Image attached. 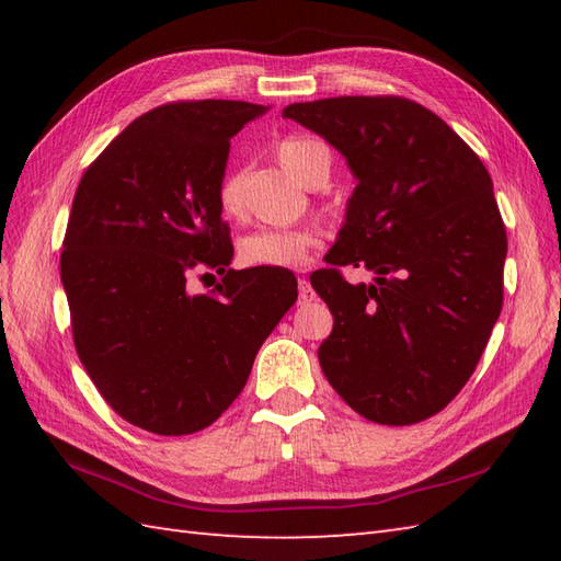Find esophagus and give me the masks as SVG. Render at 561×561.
Instances as JSON below:
<instances>
[{
	"instance_id": "obj_1",
	"label": "esophagus",
	"mask_w": 561,
	"mask_h": 561,
	"mask_svg": "<svg viewBox=\"0 0 561 561\" xmlns=\"http://www.w3.org/2000/svg\"><path fill=\"white\" fill-rule=\"evenodd\" d=\"M313 299H316V291L311 287V282H308L306 277H301L299 279V304H308V301H313Z\"/></svg>"
}]
</instances>
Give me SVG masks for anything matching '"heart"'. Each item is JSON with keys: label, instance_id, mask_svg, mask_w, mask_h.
I'll return each mask as SVG.
<instances>
[{"label": "heart", "instance_id": "obj_1", "mask_svg": "<svg viewBox=\"0 0 561 561\" xmlns=\"http://www.w3.org/2000/svg\"><path fill=\"white\" fill-rule=\"evenodd\" d=\"M277 161L282 169L304 185H311L316 178L330 171V153L323 141L311 137H287L277 145ZM243 175L238 169H229L219 183V207L226 214L241 209ZM320 231L316 224H299L277 229V226H260L238 238V260L248 267H301L308 253L318 245Z\"/></svg>", "mask_w": 561, "mask_h": 561}]
</instances>
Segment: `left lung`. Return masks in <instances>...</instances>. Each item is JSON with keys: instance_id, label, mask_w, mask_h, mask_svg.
I'll list each match as a JSON object with an SVG mask.
<instances>
[{"instance_id": "left-lung-1", "label": "left lung", "mask_w": 561, "mask_h": 561, "mask_svg": "<svg viewBox=\"0 0 561 561\" xmlns=\"http://www.w3.org/2000/svg\"><path fill=\"white\" fill-rule=\"evenodd\" d=\"M282 115L325 137L356 178L332 267L311 274L335 318L320 368L366 420H428L468 383L502 313L506 229L492 178L410 99L340 96ZM344 264L377 277L350 285Z\"/></svg>"}]
</instances>
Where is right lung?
Wrapping results in <instances>:
<instances>
[{"mask_svg": "<svg viewBox=\"0 0 561 561\" xmlns=\"http://www.w3.org/2000/svg\"><path fill=\"white\" fill-rule=\"evenodd\" d=\"M267 108L175 101L137 117L77 187L62 257L79 359L111 408L159 436L217 422L296 301L284 267L229 270L219 183L231 137ZM225 274L193 295L188 274Z\"/></svg>", "mask_w": 561, "mask_h": 561, "instance_id": "right-lung-1", "label": "right lung"}]
</instances>
